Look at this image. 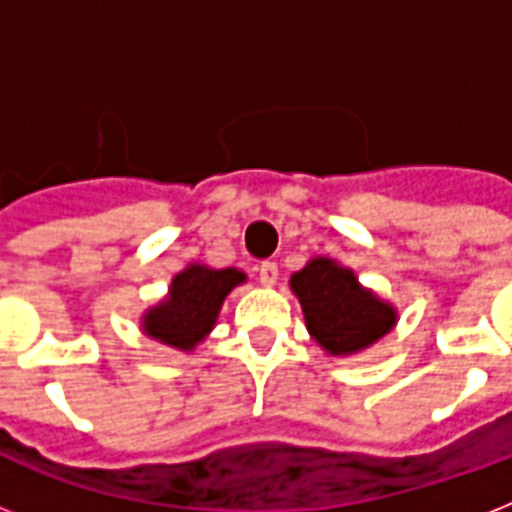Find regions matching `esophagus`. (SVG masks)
Segmentation results:
<instances>
[{
    "instance_id": "34e87169",
    "label": "esophagus",
    "mask_w": 512,
    "mask_h": 512,
    "mask_svg": "<svg viewBox=\"0 0 512 512\" xmlns=\"http://www.w3.org/2000/svg\"><path fill=\"white\" fill-rule=\"evenodd\" d=\"M257 276H260V284H263V287H273V284L279 281V265L263 263L257 268Z\"/></svg>"
}]
</instances>
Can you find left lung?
I'll return each mask as SVG.
<instances>
[{"label": "left lung", "mask_w": 512, "mask_h": 512, "mask_svg": "<svg viewBox=\"0 0 512 512\" xmlns=\"http://www.w3.org/2000/svg\"><path fill=\"white\" fill-rule=\"evenodd\" d=\"M289 289L300 300L308 335L329 356L364 353L398 324L396 305L364 287L335 257H311L289 276Z\"/></svg>", "instance_id": "obj_1"}]
</instances>
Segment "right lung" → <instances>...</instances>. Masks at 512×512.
<instances>
[{"label":"right lung","mask_w":512,"mask_h":512,"mask_svg":"<svg viewBox=\"0 0 512 512\" xmlns=\"http://www.w3.org/2000/svg\"><path fill=\"white\" fill-rule=\"evenodd\" d=\"M239 284H247V273L239 268L188 263L172 276L167 295L140 316V329L151 340L188 353L207 340L225 297Z\"/></svg>","instance_id":"1"}]
</instances>
